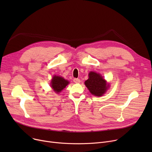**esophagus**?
Returning a JSON list of instances; mask_svg holds the SVG:
<instances>
[{
  "label": "esophagus",
  "mask_w": 152,
  "mask_h": 152,
  "mask_svg": "<svg viewBox=\"0 0 152 152\" xmlns=\"http://www.w3.org/2000/svg\"><path fill=\"white\" fill-rule=\"evenodd\" d=\"M73 82L75 83H79L81 82V80L80 79H79V78H75L74 79H73Z\"/></svg>",
  "instance_id": "1"
}]
</instances>
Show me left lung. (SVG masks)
<instances>
[{
    "label": "left lung",
    "instance_id": "1",
    "mask_svg": "<svg viewBox=\"0 0 152 152\" xmlns=\"http://www.w3.org/2000/svg\"><path fill=\"white\" fill-rule=\"evenodd\" d=\"M85 85L90 92L95 96H102L108 88L105 79L100 74L93 71L89 73V79L85 81Z\"/></svg>",
    "mask_w": 152,
    "mask_h": 152
}]
</instances>
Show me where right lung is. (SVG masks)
I'll return each instance as SVG.
<instances>
[{
    "label": "right lung",
    "mask_w": 152,
    "mask_h": 152,
    "mask_svg": "<svg viewBox=\"0 0 152 152\" xmlns=\"http://www.w3.org/2000/svg\"><path fill=\"white\" fill-rule=\"evenodd\" d=\"M69 84V82L65 79L60 77L54 76L52 79L51 87L52 89L57 93L61 92L65 87Z\"/></svg>",
    "instance_id": "add662e5"
}]
</instances>
